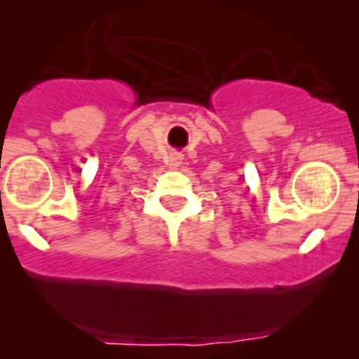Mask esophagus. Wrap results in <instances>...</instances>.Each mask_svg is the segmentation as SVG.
<instances>
[{"mask_svg":"<svg viewBox=\"0 0 359 359\" xmlns=\"http://www.w3.org/2000/svg\"><path fill=\"white\" fill-rule=\"evenodd\" d=\"M168 161H170V166H173V168H177V166L182 165V154L179 153H172L168 156Z\"/></svg>","mask_w":359,"mask_h":359,"instance_id":"obj_1","label":"esophagus"}]
</instances>
